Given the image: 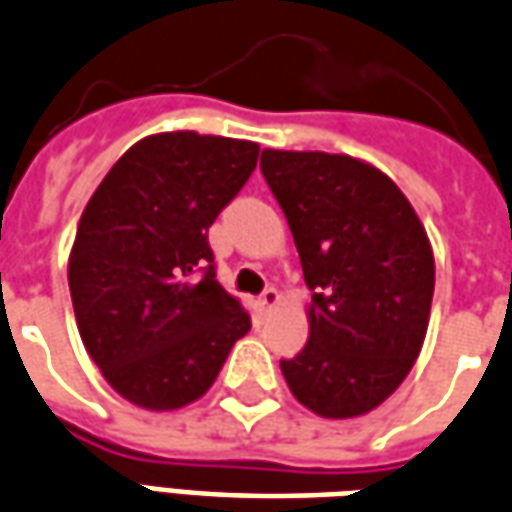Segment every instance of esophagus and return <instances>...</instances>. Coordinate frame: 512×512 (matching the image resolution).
Listing matches in <instances>:
<instances>
[{
  "mask_svg": "<svg viewBox=\"0 0 512 512\" xmlns=\"http://www.w3.org/2000/svg\"><path fill=\"white\" fill-rule=\"evenodd\" d=\"M257 305H260V310H263V313L274 310V307L280 305V291H277V288H266V291L260 293Z\"/></svg>",
  "mask_w": 512,
  "mask_h": 512,
  "instance_id": "esophagus-1",
  "label": "esophagus"
}]
</instances>
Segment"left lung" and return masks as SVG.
Instances as JSON below:
<instances>
[{
    "label": "left lung",
    "mask_w": 512,
    "mask_h": 512,
    "mask_svg": "<svg viewBox=\"0 0 512 512\" xmlns=\"http://www.w3.org/2000/svg\"><path fill=\"white\" fill-rule=\"evenodd\" d=\"M260 171L313 291L305 349L280 360L282 377L316 416H366L424 346L435 291L427 230L396 182L352 155L263 149Z\"/></svg>",
    "instance_id": "left-lung-1"
}]
</instances>
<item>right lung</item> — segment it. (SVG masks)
<instances>
[{
    "label": "right lung",
    "mask_w": 512,
    "mask_h": 512,
    "mask_svg": "<svg viewBox=\"0 0 512 512\" xmlns=\"http://www.w3.org/2000/svg\"><path fill=\"white\" fill-rule=\"evenodd\" d=\"M257 155L255 141L224 135H146L82 210L69 255L77 330L107 385L132 405L169 413L196 402L252 327L216 282L207 230Z\"/></svg>",
    "instance_id": "1"
}]
</instances>
